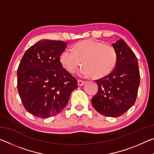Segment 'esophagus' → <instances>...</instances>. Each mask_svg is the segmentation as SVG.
<instances>
[{
    "mask_svg": "<svg viewBox=\"0 0 154 154\" xmlns=\"http://www.w3.org/2000/svg\"><path fill=\"white\" fill-rule=\"evenodd\" d=\"M85 81H83V80H80V79H79L78 80V85H79V86H82V85H84L85 84Z\"/></svg>",
    "mask_w": 154,
    "mask_h": 154,
    "instance_id": "esophagus-1",
    "label": "esophagus"
}]
</instances>
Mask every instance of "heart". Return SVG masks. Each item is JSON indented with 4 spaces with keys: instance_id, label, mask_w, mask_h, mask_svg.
I'll list each match as a JSON object with an SVG mask.
<instances>
[{
    "instance_id": "heart-1",
    "label": "heart",
    "mask_w": 154,
    "mask_h": 154,
    "mask_svg": "<svg viewBox=\"0 0 154 154\" xmlns=\"http://www.w3.org/2000/svg\"><path fill=\"white\" fill-rule=\"evenodd\" d=\"M60 60L62 64L71 73L79 69L82 64L81 74L84 76L100 79L106 76L114 69L117 62L115 49L110 45L100 41L87 39L72 47V51L66 49L62 52Z\"/></svg>"
}]
</instances>
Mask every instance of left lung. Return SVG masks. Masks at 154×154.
<instances>
[{"mask_svg":"<svg viewBox=\"0 0 154 154\" xmlns=\"http://www.w3.org/2000/svg\"><path fill=\"white\" fill-rule=\"evenodd\" d=\"M117 54L110 74L96 80L98 92L92 99L94 108L106 117L121 116L134 105L140 83L137 58L123 39L113 44Z\"/></svg>","mask_w":154,"mask_h":154,"instance_id":"left-lung-1","label":"left lung"}]
</instances>
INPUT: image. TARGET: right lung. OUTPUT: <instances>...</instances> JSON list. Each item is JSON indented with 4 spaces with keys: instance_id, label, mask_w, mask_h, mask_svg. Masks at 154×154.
I'll return each instance as SVG.
<instances>
[{
    "instance_id": "right-lung-1",
    "label": "right lung",
    "mask_w": 154,
    "mask_h": 154,
    "mask_svg": "<svg viewBox=\"0 0 154 154\" xmlns=\"http://www.w3.org/2000/svg\"><path fill=\"white\" fill-rule=\"evenodd\" d=\"M66 43L43 39L23 56L17 69V90L26 110L40 118L58 114L77 88V81L60 60Z\"/></svg>"
}]
</instances>
